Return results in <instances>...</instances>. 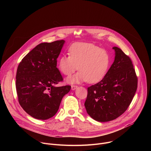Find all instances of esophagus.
<instances>
[{
    "label": "esophagus",
    "instance_id": "1",
    "mask_svg": "<svg viewBox=\"0 0 151 151\" xmlns=\"http://www.w3.org/2000/svg\"><path fill=\"white\" fill-rule=\"evenodd\" d=\"M77 88H78V86H76V85H72V87H71V89L73 91L75 90Z\"/></svg>",
    "mask_w": 151,
    "mask_h": 151
}]
</instances>
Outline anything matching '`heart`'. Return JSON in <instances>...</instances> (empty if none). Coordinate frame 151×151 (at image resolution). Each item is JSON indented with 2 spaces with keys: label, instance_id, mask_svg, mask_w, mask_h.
Returning a JSON list of instances; mask_svg holds the SVG:
<instances>
[{
  "label": "heart",
  "instance_id": "heart-1",
  "mask_svg": "<svg viewBox=\"0 0 151 151\" xmlns=\"http://www.w3.org/2000/svg\"><path fill=\"white\" fill-rule=\"evenodd\" d=\"M69 55H61L58 68L64 75L70 76L78 69L77 74L69 76L66 82L70 84L88 81L97 83L101 81L109 70L111 58L106 50L85 42L75 43L69 50Z\"/></svg>",
  "mask_w": 151,
  "mask_h": 151
}]
</instances>
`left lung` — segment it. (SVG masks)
<instances>
[{
    "instance_id": "obj_1",
    "label": "left lung",
    "mask_w": 151,
    "mask_h": 151,
    "mask_svg": "<svg viewBox=\"0 0 151 151\" xmlns=\"http://www.w3.org/2000/svg\"><path fill=\"white\" fill-rule=\"evenodd\" d=\"M115 59L104 78L88 88L85 107L99 122L114 120L130 104L137 88V78L130 57L114 47Z\"/></svg>"
}]
</instances>
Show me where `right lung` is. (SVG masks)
<instances>
[{
  "label": "right lung",
  "mask_w": 151,
  "mask_h": 151,
  "mask_svg": "<svg viewBox=\"0 0 151 151\" xmlns=\"http://www.w3.org/2000/svg\"><path fill=\"white\" fill-rule=\"evenodd\" d=\"M65 40L41 43L19 63L16 75L18 101L29 115L48 119L57 112L61 100L70 90L69 85L57 87L63 77L57 59Z\"/></svg>",
  "instance_id": "right-lung-1"
}]
</instances>
